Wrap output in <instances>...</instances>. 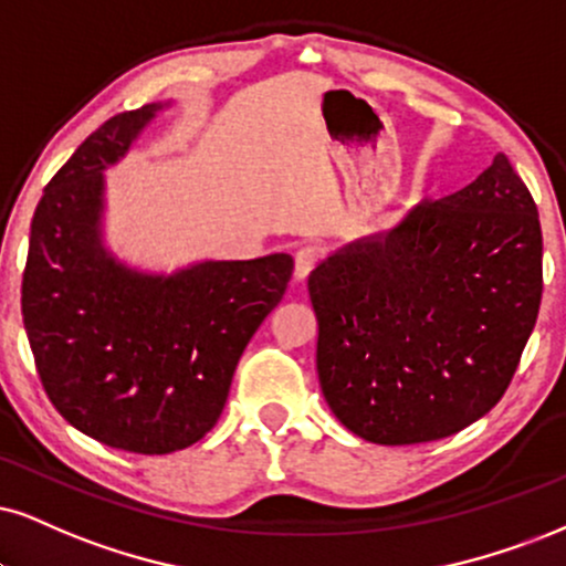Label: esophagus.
Segmentation results:
<instances>
[{
	"label": "esophagus",
	"instance_id": "obj_1",
	"mask_svg": "<svg viewBox=\"0 0 566 566\" xmlns=\"http://www.w3.org/2000/svg\"><path fill=\"white\" fill-rule=\"evenodd\" d=\"M319 256H323V251L315 243H304V247L296 249V256H294V275L296 281H306L310 277V272L317 268Z\"/></svg>",
	"mask_w": 566,
	"mask_h": 566
}]
</instances>
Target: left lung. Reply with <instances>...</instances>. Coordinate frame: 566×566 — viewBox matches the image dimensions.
<instances>
[{"label": "left lung", "mask_w": 566, "mask_h": 566, "mask_svg": "<svg viewBox=\"0 0 566 566\" xmlns=\"http://www.w3.org/2000/svg\"><path fill=\"white\" fill-rule=\"evenodd\" d=\"M541 294L538 207L496 155L462 191L420 201L312 272L327 407L382 446L464 430L512 382Z\"/></svg>", "instance_id": "obj_1"}]
</instances>
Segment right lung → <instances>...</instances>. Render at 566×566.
<instances>
[{
  "instance_id": "obj_1",
  "label": "right lung",
  "mask_w": 566,
  "mask_h": 566,
  "mask_svg": "<svg viewBox=\"0 0 566 566\" xmlns=\"http://www.w3.org/2000/svg\"><path fill=\"white\" fill-rule=\"evenodd\" d=\"M159 107L109 117L49 180L20 296L54 409L94 441L134 453L186 449L214 428L243 348L294 270L289 254H270L138 275L102 249V170Z\"/></svg>"
}]
</instances>
